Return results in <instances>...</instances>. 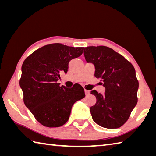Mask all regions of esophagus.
<instances>
[{
	"instance_id": "esophagus-1",
	"label": "esophagus",
	"mask_w": 156,
	"mask_h": 156,
	"mask_svg": "<svg viewBox=\"0 0 156 156\" xmlns=\"http://www.w3.org/2000/svg\"><path fill=\"white\" fill-rule=\"evenodd\" d=\"M84 92H85V94L86 95H88L89 93H90V91L88 90H86V89L84 90Z\"/></svg>"
}]
</instances>
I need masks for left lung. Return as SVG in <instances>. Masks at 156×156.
<instances>
[{
  "label": "left lung",
  "mask_w": 156,
  "mask_h": 156,
  "mask_svg": "<svg viewBox=\"0 0 156 156\" xmlns=\"http://www.w3.org/2000/svg\"><path fill=\"white\" fill-rule=\"evenodd\" d=\"M84 55L87 62L94 66L95 77L101 78L105 88L103 94L90 92L97 98L90 108L92 119L105 128L121 127L137 103L139 82L133 66L106 46L84 48Z\"/></svg>",
  "instance_id": "left-lung-1"
}]
</instances>
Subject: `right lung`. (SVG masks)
Here are the masks:
<instances>
[{"instance_id": "obj_1", "label": "right lung", "mask_w": 156, "mask_h": 156, "mask_svg": "<svg viewBox=\"0 0 156 156\" xmlns=\"http://www.w3.org/2000/svg\"><path fill=\"white\" fill-rule=\"evenodd\" d=\"M84 48L53 44L35 51L25 59L19 84L23 101L35 118L48 127H58L68 121L72 107L84 98L83 87L59 86L61 72H68L71 59L80 56Z\"/></svg>"}]
</instances>
